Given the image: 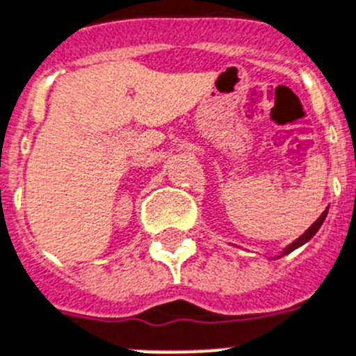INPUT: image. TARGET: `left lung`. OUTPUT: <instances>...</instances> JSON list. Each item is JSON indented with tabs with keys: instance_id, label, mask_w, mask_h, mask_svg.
<instances>
[{
	"instance_id": "obj_1",
	"label": "left lung",
	"mask_w": 356,
	"mask_h": 356,
	"mask_svg": "<svg viewBox=\"0 0 356 356\" xmlns=\"http://www.w3.org/2000/svg\"><path fill=\"white\" fill-rule=\"evenodd\" d=\"M325 215H327V210H324V211H322V215H321V217H318V219H316L315 222H313L312 226H309V228H307L306 232H304L302 235H300V237H298V238H295V241H293V243H291V244H288V246H286L284 250H282V252L279 253V255L275 257V259H279V257H284V255H288V253H291V252H293V250H297V248L304 246V244H306L307 241H312V237H313V235H315L316 232H318V229H321L322 222H324V220H325Z\"/></svg>"
}]
</instances>
